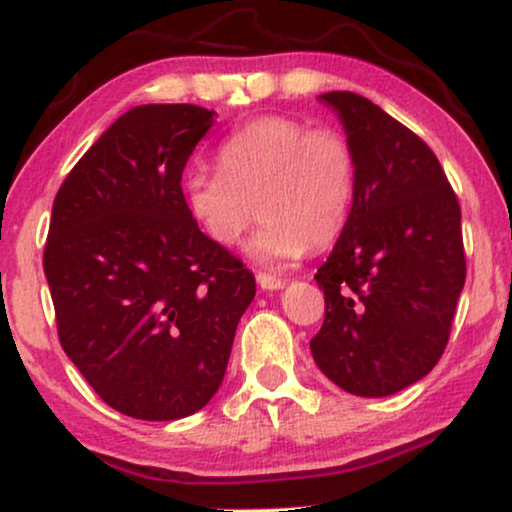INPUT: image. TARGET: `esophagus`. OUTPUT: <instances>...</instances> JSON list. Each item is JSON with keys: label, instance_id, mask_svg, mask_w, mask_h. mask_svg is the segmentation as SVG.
I'll return each instance as SVG.
<instances>
[{"label": "esophagus", "instance_id": "esophagus-1", "mask_svg": "<svg viewBox=\"0 0 512 512\" xmlns=\"http://www.w3.org/2000/svg\"><path fill=\"white\" fill-rule=\"evenodd\" d=\"M256 282H258V287L265 289V291H275V289H282V287H284V280H282V277L268 275V272H258V275H256Z\"/></svg>", "mask_w": 512, "mask_h": 512}]
</instances>
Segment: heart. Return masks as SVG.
Returning a JSON list of instances; mask_svg holds the SVG:
<instances>
[{
  "mask_svg": "<svg viewBox=\"0 0 512 512\" xmlns=\"http://www.w3.org/2000/svg\"><path fill=\"white\" fill-rule=\"evenodd\" d=\"M218 169L185 178V204L221 247H235L261 214L251 256L265 265L296 261L308 247H329L353 211L355 148L331 126L310 129L284 115L251 119L221 143Z\"/></svg>",
  "mask_w": 512,
  "mask_h": 512,
  "instance_id": "1",
  "label": "heart"
}]
</instances>
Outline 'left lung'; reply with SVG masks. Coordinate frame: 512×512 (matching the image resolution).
Here are the masks:
<instances>
[{"label":"left lung","instance_id":"1","mask_svg":"<svg viewBox=\"0 0 512 512\" xmlns=\"http://www.w3.org/2000/svg\"><path fill=\"white\" fill-rule=\"evenodd\" d=\"M357 157L353 211L317 270V367L345 393L386 397L440 362L466 284L461 207L435 152L353 91L320 96Z\"/></svg>","mask_w":512,"mask_h":512}]
</instances>
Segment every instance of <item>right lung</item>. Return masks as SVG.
I'll list each match as a JSON object with an SVG mask.
<instances>
[{
	"label": "right lung",
	"instance_id": "obj_1",
	"mask_svg": "<svg viewBox=\"0 0 512 512\" xmlns=\"http://www.w3.org/2000/svg\"><path fill=\"white\" fill-rule=\"evenodd\" d=\"M214 110L124 112L53 199L44 272L58 338L105 404L176 421L216 395L254 272L192 218L183 169Z\"/></svg>",
	"mask_w": 512,
	"mask_h": 512
}]
</instances>
